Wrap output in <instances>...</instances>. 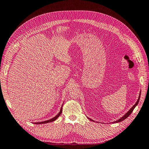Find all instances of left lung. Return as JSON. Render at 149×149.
Returning a JSON list of instances; mask_svg holds the SVG:
<instances>
[{
    "label": "left lung",
    "instance_id": "1",
    "mask_svg": "<svg viewBox=\"0 0 149 149\" xmlns=\"http://www.w3.org/2000/svg\"><path fill=\"white\" fill-rule=\"evenodd\" d=\"M140 95H141V91H140V95H139V97H138V100H137V101L136 102V103H135L134 105H133V107H132L130 110H129L126 113H125L124 116H122L120 118H119V119H118V120H115V121H114V122H111L112 124L113 123H118V122H122V121H123L124 120H125V118H127L129 116H130V115H131V113H132V112H133V110L134 109V108L136 107V106L138 105V102H139V101H140ZM88 119H90L91 120H92V121H94L92 119H91V118H88Z\"/></svg>",
    "mask_w": 149,
    "mask_h": 149
}]
</instances>
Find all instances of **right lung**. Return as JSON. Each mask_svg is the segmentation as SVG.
Here are the masks:
<instances>
[{
    "label": "right lung",
    "instance_id": "obj_1",
    "mask_svg": "<svg viewBox=\"0 0 149 149\" xmlns=\"http://www.w3.org/2000/svg\"><path fill=\"white\" fill-rule=\"evenodd\" d=\"M62 106H63V104H62V105L61 108V110H60V111H59V113L57 115H56L55 117H54V118H51V119L48 120H46V121H42V122H34V124H46V123H48V122H51L55 121L59 116H60L61 113L62 112Z\"/></svg>",
    "mask_w": 149,
    "mask_h": 149
}]
</instances>
